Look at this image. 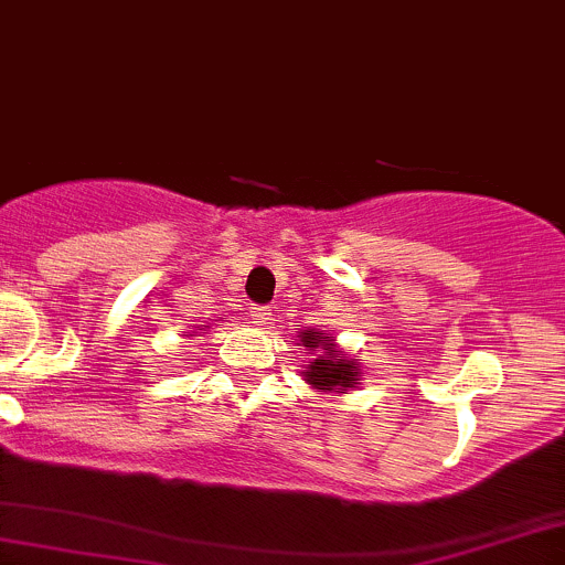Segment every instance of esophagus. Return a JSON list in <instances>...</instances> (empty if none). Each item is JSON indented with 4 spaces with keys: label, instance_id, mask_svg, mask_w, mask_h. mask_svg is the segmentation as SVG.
<instances>
[{
    "label": "esophagus",
    "instance_id": "1",
    "mask_svg": "<svg viewBox=\"0 0 565 565\" xmlns=\"http://www.w3.org/2000/svg\"><path fill=\"white\" fill-rule=\"evenodd\" d=\"M249 313H252V319H255L257 323L270 321V313H268V308H265V305H255V308H252Z\"/></svg>",
    "mask_w": 565,
    "mask_h": 565
}]
</instances>
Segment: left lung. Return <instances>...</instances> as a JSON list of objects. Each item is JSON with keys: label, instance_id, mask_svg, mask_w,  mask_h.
Listing matches in <instances>:
<instances>
[{"label": "left lung", "instance_id": "8db88e82", "mask_svg": "<svg viewBox=\"0 0 565 565\" xmlns=\"http://www.w3.org/2000/svg\"><path fill=\"white\" fill-rule=\"evenodd\" d=\"M302 345L305 348H323V355L313 359L305 369V380L310 382L319 391H348V387L359 385V366L353 361L345 359V353H340L332 345V340L321 337V332H302Z\"/></svg>", "mask_w": 565, "mask_h": 565}]
</instances>
